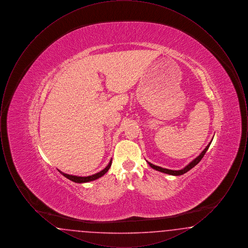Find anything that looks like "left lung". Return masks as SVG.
<instances>
[{
  "label": "left lung",
  "instance_id": "obj_1",
  "mask_svg": "<svg viewBox=\"0 0 248 248\" xmlns=\"http://www.w3.org/2000/svg\"><path fill=\"white\" fill-rule=\"evenodd\" d=\"M210 144H211V142L207 145V147L202 151V153L197 158H195L191 163H189V165H187L185 168L181 169V170H177H177H169V169L163 168V167H160V166H156V165H153V164H151V163H149V165H151V167H153L155 170H158V171L163 172V173H165V174H169V175H173V176H180V175H183V174H185L186 172H188L189 170H190L191 168H193L195 165H197V164L200 162L201 160L202 159V157L204 156L205 153H206V151L208 150Z\"/></svg>",
  "mask_w": 248,
  "mask_h": 248
}]
</instances>
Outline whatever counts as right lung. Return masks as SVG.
Returning a JSON list of instances; mask_svg holds the SVG:
<instances>
[{
	"instance_id": "obj_1",
	"label": "right lung",
	"mask_w": 248,
	"mask_h": 248,
	"mask_svg": "<svg viewBox=\"0 0 248 248\" xmlns=\"http://www.w3.org/2000/svg\"><path fill=\"white\" fill-rule=\"evenodd\" d=\"M111 162H112V160H110V162L108 163V165L107 166L106 168H104L102 171H100V172H98V173H96V174H94V175H92V176H89V177H77V176H71V175H68V174H64V173H62V172H60L63 176L65 177H67V178H69L70 180L71 181H73V182H76V183H84V182H88V181H92V180H94V179H96V178H98V177H102L104 174H106L107 172H108V170L109 169V167H110V165H111Z\"/></svg>"
}]
</instances>
